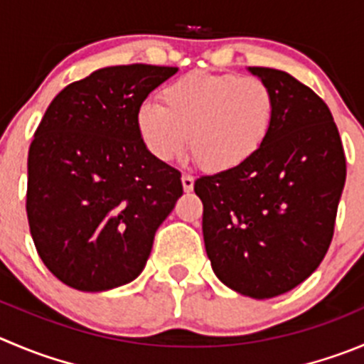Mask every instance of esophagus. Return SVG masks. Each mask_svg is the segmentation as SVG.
<instances>
[{
    "instance_id": "34e87169",
    "label": "esophagus",
    "mask_w": 364,
    "mask_h": 364,
    "mask_svg": "<svg viewBox=\"0 0 364 364\" xmlns=\"http://www.w3.org/2000/svg\"><path fill=\"white\" fill-rule=\"evenodd\" d=\"M182 188H184L186 193L193 191V188H195V178L191 175H182Z\"/></svg>"
}]
</instances>
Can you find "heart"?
<instances>
[{
    "mask_svg": "<svg viewBox=\"0 0 364 364\" xmlns=\"http://www.w3.org/2000/svg\"><path fill=\"white\" fill-rule=\"evenodd\" d=\"M275 100L255 76L195 71L166 85L161 107L137 110V130L154 157L173 161L189 148L207 171H234L261 151L272 132Z\"/></svg>",
    "mask_w": 364,
    "mask_h": 364,
    "instance_id": "1",
    "label": "heart"
}]
</instances>
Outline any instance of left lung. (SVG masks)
Returning a JSON list of instances; mask_svg holds the SVG:
<instances>
[{"instance_id":"left-lung-1","label":"left lung","mask_w":364,"mask_h":364,"mask_svg":"<svg viewBox=\"0 0 364 364\" xmlns=\"http://www.w3.org/2000/svg\"><path fill=\"white\" fill-rule=\"evenodd\" d=\"M275 100L272 132L234 171L202 176L203 243L234 291L264 300L291 291L323 261L347 178L340 134L323 100L289 73L248 68Z\"/></svg>"}]
</instances>
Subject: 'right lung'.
<instances>
[{
    "mask_svg": "<svg viewBox=\"0 0 364 364\" xmlns=\"http://www.w3.org/2000/svg\"><path fill=\"white\" fill-rule=\"evenodd\" d=\"M176 68L109 65L62 89L28 151L26 214L46 268L78 291L141 275L182 196L180 173L148 151L137 110Z\"/></svg>",
    "mask_w": 364,
    "mask_h": 364,
    "instance_id": "add662e5",
    "label": "right lung"
}]
</instances>
